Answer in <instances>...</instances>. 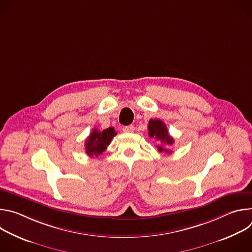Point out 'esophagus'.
<instances>
[{
    "mask_svg": "<svg viewBox=\"0 0 252 252\" xmlns=\"http://www.w3.org/2000/svg\"><path fill=\"white\" fill-rule=\"evenodd\" d=\"M134 126H132V125H130V126H124L123 127V131L124 132H133L134 131Z\"/></svg>",
    "mask_w": 252,
    "mask_h": 252,
    "instance_id": "1",
    "label": "esophagus"
}]
</instances>
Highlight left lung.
<instances>
[{
	"mask_svg": "<svg viewBox=\"0 0 252 252\" xmlns=\"http://www.w3.org/2000/svg\"><path fill=\"white\" fill-rule=\"evenodd\" d=\"M149 134L151 137H154L159 141H161L164 146H158V152L167 153L170 154L171 151L167 148L171 146L174 142L173 138L168 134V130L166 128V126L163 122L160 120H151L149 123Z\"/></svg>",
	"mask_w": 252,
	"mask_h": 252,
	"instance_id": "1",
	"label": "left lung"
}]
</instances>
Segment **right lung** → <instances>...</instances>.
<instances>
[{"instance_id":"obj_1","label":"right lung","mask_w":252,"mask_h":252,"mask_svg":"<svg viewBox=\"0 0 252 252\" xmlns=\"http://www.w3.org/2000/svg\"><path fill=\"white\" fill-rule=\"evenodd\" d=\"M116 134L117 132L114 127H109L102 131L94 128L86 141L85 147L87 155L91 158L101 155L106 150V147L110 145Z\"/></svg>"}]
</instances>
